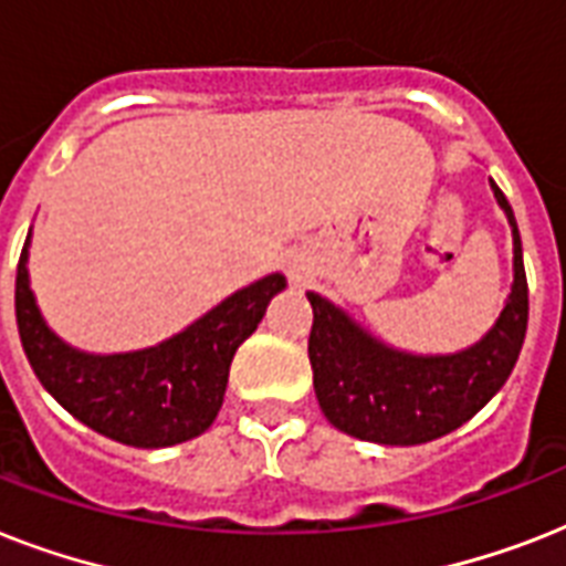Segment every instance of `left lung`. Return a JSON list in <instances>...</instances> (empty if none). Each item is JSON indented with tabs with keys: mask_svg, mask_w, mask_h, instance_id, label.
I'll list each match as a JSON object with an SVG mask.
<instances>
[{
	"mask_svg": "<svg viewBox=\"0 0 566 566\" xmlns=\"http://www.w3.org/2000/svg\"><path fill=\"white\" fill-rule=\"evenodd\" d=\"M514 234V284L496 326L458 355H408L378 344L344 311L308 293V358L326 420L358 440L385 447L429 443L455 431L509 381L528 326L523 247L509 199L491 181Z\"/></svg>",
	"mask_w": 566,
	"mask_h": 566,
	"instance_id": "left-lung-1",
	"label": "left lung"
}]
</instances>
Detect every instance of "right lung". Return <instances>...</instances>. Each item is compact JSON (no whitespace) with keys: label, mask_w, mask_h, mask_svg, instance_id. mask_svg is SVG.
<instances>
[{"label":"right lung","mask_w":566,"mask_h":566,"mask_svg":"<svg viewBox=\"0 0 566 566\" xmlns=\"http://www.w3.org/2000/svg\"><path fill=\"white\" fill-rule=\"evenodd\" d=\"M25 247L17 264L13 308L31 370L75 420L126 447H172L211 426L229 385L231 358L284 287V275H266L153 349L87 355L52 335L40 317Z\"/></svg>","instance_id":"obj_1"}]
</instances>
